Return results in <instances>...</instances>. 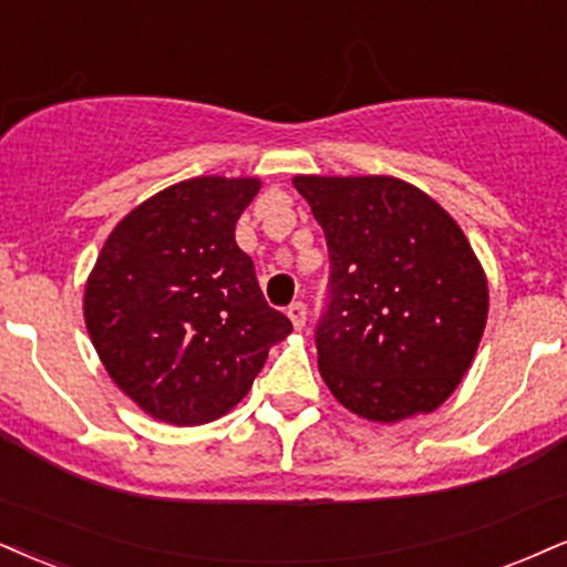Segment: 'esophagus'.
I'll return each mask as SVG.
<instances>
[{
	"instance_id": "esophagus-1",
	"label": "esophagus",
	"mask_w": 567,
	"mask_h": 567,
	"mask_svg": "<svg viewBox=\"0 0 567 567\" xmlns=\"http://www.w3.org/2000/svg\"><path fill=\"white\" fill-rule=\"evenodd\" d=\"M288 317H290V322H292V327H296V330H303V324H306V306L301 301H292L288 306Z\"/></svg>"
}]
</instances>
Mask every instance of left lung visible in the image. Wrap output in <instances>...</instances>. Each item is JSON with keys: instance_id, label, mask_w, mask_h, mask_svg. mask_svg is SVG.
<instances>
[{"instance_id": "left-lung-1", "label": "left lung", "mask_w": 567, "mask_h": 567, "mask_svg": "<svg viewBox=\"0 0 567 567\" xmlns=\"http://www.w3.org/2000/svg\"><path fill=\"white\" fill-rule=\"evenodd\" d=\"M324 229L330 277L313 343L353 414L399 422L439 409L465 378L488 288L460 224L393 176H296Z\"/></svg>"}]
</instances>
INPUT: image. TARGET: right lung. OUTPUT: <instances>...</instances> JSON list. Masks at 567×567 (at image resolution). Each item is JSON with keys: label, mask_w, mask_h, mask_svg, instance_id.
Listing matches in <instances>:
<instances>
[{"label": "right lung", "mask_w": 567, "mask_h": 567, "mask_svg": "<svg viewBox=\"0 0 567 567\" xmlns=\"http://www.w3.org/2000/svg\"><path fill=\"white\" fill-rule=\"evenodd\" d=\"M261 182L197 176L136 206L89 275V338L115 385L155 420L200 425L240 404L290 336L266 303L237 218Z\"/></svg>", "instance_id": "add662e5"}]
</instances>
